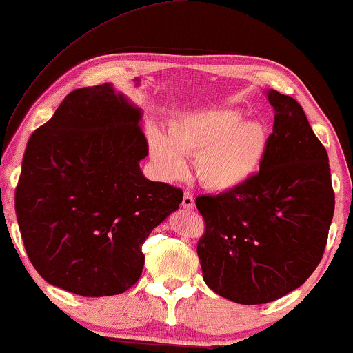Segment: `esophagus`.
Here are the masks:
<instances>
[{
	"label": "esophagus",
	"mask_w": 353,
	"mask_h": 353,
	"mask_svg": "<svg viewBox=\"0 0 353 353\" xmlns=\"http://www.w3.org/2000/svg\"><path fill=\"white\" fill-rule=\"evenodd\" d=\"M181 207L185 210H194V197H192L191 192L185 191V194H183V201H181Z\"/></svg>",
	"instance_id": "obj_1"
}]
</instances>
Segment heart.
<instances>
[{
  "mask_svg": "<svg viewBox=\"0 0 353 353\" xmlns=\"http://www.w3.org/2000/svg\"><path fill=\"white\" fill-rule=\"evenodd\" d=\"M243 119L241 109H209L172 122L170 138L151 128L149 151L159 172L175 180L185 172L183 156H194L196 178L207 190L223 192L244 185L267 156L270 133L263 120Z\"/></svg>",
  "mask_w": 353,
  "mask_h": 353,
  "instance_id": "obj_1",
  "label": "heart"
}]
</instances>
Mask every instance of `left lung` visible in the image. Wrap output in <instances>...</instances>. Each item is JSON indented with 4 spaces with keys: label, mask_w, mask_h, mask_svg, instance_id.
<instances>
[{
    "label": "left lung",
    "mask_w": 353,
    "mask_h": 353,
    "mask_svg": "<svg viewBox=\"0 0 353 353\" xmlns=\"http://www.w3.org/2000/svg\"><path fill=\"white\" fill-rule=\"evenodd\" d=\"M273 133L260 172L216 196H199L202 276L219 296L268 303L302 286L325 252L334 214L327 152L302 105L270 90Z\"/></svg>",
    "instance_id": "obj_1"
}]
</instances>
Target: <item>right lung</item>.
<instances>
[{"label": "right lung", "mask_w": 353, "mask_h": 353, "mask_svg": "<svg viewBox=\"0 0 353 353\" xmlns=\"http://www.w3.org/2000/svg\"><path fill=\"white\" fill-rule=\"evenodd\" d=\"M141 109L110 83L67 94L28 139L16 188L23 245L41 278L83 297L122 294L141 276V245L183 191L149 181Z\"/></svg>", "instance_id": "right-lung-1"}]
</instances>
